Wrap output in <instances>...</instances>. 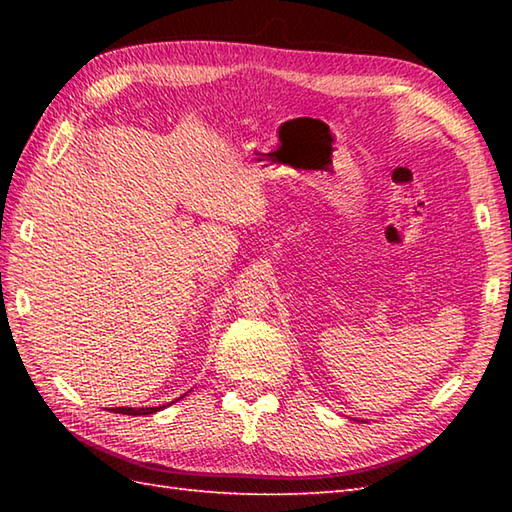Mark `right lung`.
Returning a JSON list of instances; mask_svg holds the SVG:
<instances>
[{
    "label": "right lung",
    "mask_w": 512,
    "mask_h": 512,
    "mask_svg": "<svg viewBox=\"0 0 512 512\" xmlns=\"http://www.w3.org/2000/svg\"><path fill=\"white\" fill-rule=\"evenodd\" d=\"M162 407H147V409H132V407H116L114 413H125V416H147V413H156Z\"/></svg>",
    "instance_id": "right-lung-1"
}]
</instances>
